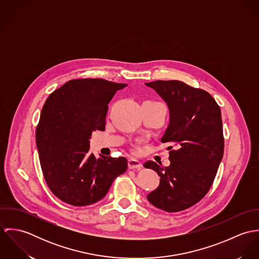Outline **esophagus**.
<instances>
[{"label":"esophagus","mask_w":259,"mask_h":259,"mask_svg":"<svg viewBox=\"0 0 259 259\" xmlns=\"http://www.w3.org/2000/svg\"><path fill=\"white\" fill-rule=\"evenodd\" d=\"M128 167L131 169H141L143 167V164L141 161H139L136 158H130L128 159Z\"/></svg>","instance_id":"obj_1"}]
</instances>
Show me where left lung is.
Instances as JSON below:
<instances>
[{
	"label": "left lung",
	"instance_id": "obj_1",
	"mask_svg": "<svg viewBox=\"0 0 259 259\" xmlns=\"http://www.w3.org/2000/svg\"><path fill=\"white\" fill-rule=\"evenodd\" d=\"M166 103L169 123L161 143L170 147L168 166L148 160L144 166L160 178L148 201L167 212H178L197 203L209 190L224 150L222 111L205 91L180 80L146 83Z\"/></svg>",
	"mask_w": 259,
	"mask_h": 259
}]
</instances>
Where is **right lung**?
<instances>
[{
	"mask_svg": "<svg viewBox=\"0 0 259 259\" xmlns=\"http://www.w3.org/2000/svg\"><path fill=\"white\" fill-rule=\"evenodd\" d=\"M125 85L103 78L71 79L47 99L36 143L45 181L62 201L74 206L93 204L127 169L123 156L97 158L89 152L92 133L105 131L108 105Z\"/></svg>",
	"mask_w": 259,
	"mask_h": 259,
	"instance_id": "right-lung-1",
	"label": "right lung"
}]
</instances>
